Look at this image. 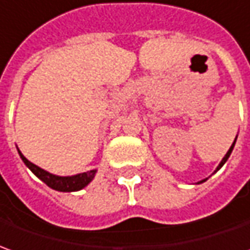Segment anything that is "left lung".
I'll return each instance as SVG.
<instances>
[{"instance_id":"8db88e82","label":"left lung","mask_w":250,"mask_h":250,"mask_svg":"<svg viewBox=\"0 0 250 250\" xmlns=\"http://www.w3.org/2000/svg\"><path fill=\"white\" fill-rule=\"evenodd\" d=\"M235 141H237V138H235ZM235 141H234V142H232L231 147H230V149H229V152H227V153H226V156H225V157H223V160L220 161V164H219L218 168H216V171H218V169H220V168L223 167V164H225L226 161H227V159H229V157H230V154H231L232 149H234V145H235ZM205 181H207V179H204V181H201V182H198V183H203V182H205Z\"/></svg>"}]
</instances>
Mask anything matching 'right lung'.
<instances>
[{"mask_svg":"<svg viewBox=\"0 0 250 250\" xmlns=\"http://www.w3.org/2000/svg\"><path fill=\"white\" fill-rule=\"evenodd\" d=\"M19 154H20L21 160L24 161L25 166L30 168L42 182H45L49 188L59 190V191H76V190L83 189L84 186H87L93 181V178H94V175L97 172L96 169H91V171L74 175V176H57V175L49 174L45 169H42L38 166L32 164L31 161H28L25 159L20 150H19Z\"/></svg>","mask_w":250,"mask_h":250,"instance_id":"add662e5","label":"right lung"}]
</instances>
